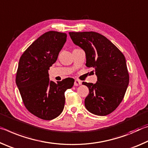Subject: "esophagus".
<instances>
[{"label":"esophagus","instance_id":"esophagus-1","mask_svg":"<svg viewBox=\"0 0 148 148\" xmlns=\"http://www.w3.org/2000/svg\"><path fill=\"white\" fill-rule=\"evenodd\" d=\"M80 84H81V81H79V80H75V82H74L75 86H79Z\"/></svg>","mask_w":148,"mask_h":148}]
</instances>
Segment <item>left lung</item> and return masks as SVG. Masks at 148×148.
<instances>
[{
    "instance_id": "left-lung-1",
    "label": "left lung",
    "mask_w": 148,
    "mask_h": 148,
    "mask_svg": "<svg viewBox=\"0 0 148 148\" xmlns=\"http://www.w3.org/2000/svg\"><path fill=\"white\" fill-rule=\"evenodd\" d=\"M74 44L84 50L88 67L95 69L96 84L83 82L89 94L84 100L86 110L94 115L112 113L121 102L129 83L125 56L115 45L94 31L69 32Z\"/></svg>"
}]
</instances>
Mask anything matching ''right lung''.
<instances>
[{"label":"right lung","instance_id":"add662e5","mask_svg":"<svg viewBox=\"0 0 148 148\" xmlns=\"http://www.w3.org/2000/svg\"><path fill=\"white\" fill-rule=\"evenodd\" d=\"M66 38V33L48 31L34 41L19 59L16 83L24 106L33 115L44 120L54 119L61 114L65 92L74 84L72 78L56 83L50 81L48 75Z\"/></svg>","mask_w":148,"mask_h":148}]
</instances>
